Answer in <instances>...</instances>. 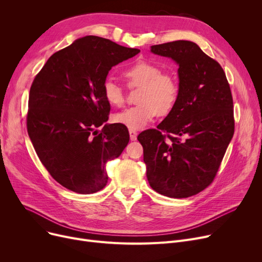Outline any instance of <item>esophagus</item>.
<instances>
[{
	"label": "esophagus",
	"mask_w": 262,
	"mask_h": 262,
	"mask_svg": "<svg viewBox=\"0 0 262 262\" xmlns=\"http://www.w3.org/2000/svg\"><path fill=\"white\" fill-rule=\"evenodd\" d=\"M129 138L132 141H135L137 139V132L134 129H129Z\"/></svg>",
	"instance_id": "1"
}]
</instances>
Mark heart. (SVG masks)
Returning <instances> with one entry per match:
<instances>
[{
    "instance_id": "1",
    "label": "heart",
    "mask_w": 262,
    "mask_h": 262,
    "mask_svg": "<svg viewBox=\"0 0 262 262\" xmlns=\"http://www.w3.org/2000/svg\"><path fill=\"white\" fill-rule=\"evenodd\" d=\"M124 76L129 86L141 87L138 95L140 104L115 115L116 123L138 130L152 122L158 114H168L174 107L180 94V85L172 74L161 73L159 66L141 60L129 67ZM103 92L109 105L121 107L124 104V93L114 80L105 81Z\"/></svg>"
}]
</instances>
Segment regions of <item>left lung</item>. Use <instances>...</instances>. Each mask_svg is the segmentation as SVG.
I'll return each instance as SVG.
<instances>
[{"label": "left lung", "mask_w": 262, "mask_h": 262, "mask_svg": "<svg viewBox=\"0 0 262 262\" xmlns=\"http://www.w3.org/2000/svg\"><path fill=\"white\" fill-rule=\"evenodd\" d=\"M150 52L177 63L180 94L157 129L138 136L146 177L164 196L189 198L212 183L233 136L230 87L222 67L192 41L152 46Z\"/></svg>", "instance_id": "left-lung-1"}]
</instances>
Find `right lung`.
Listing matches in <instances>:
<instances>
[{"instance_id":"add662e5","label":"right lung","mask_w":262,"mask_h":262,"mask_svg":"<svg viewBox=\"0 0 262 262\" xmlns=\"http://www.w3.org/2000/svg\"><path fill=\"white\" fill-rule=\"evenodd\" d=\"M139 52L86 36L54 53L36 75L27 133L40 161L64 188L90 194L106 186V163L121 155L129 134L118 123L95 129L110 112L103 88L112 68Z\"/></svg>"}]
</instances>
